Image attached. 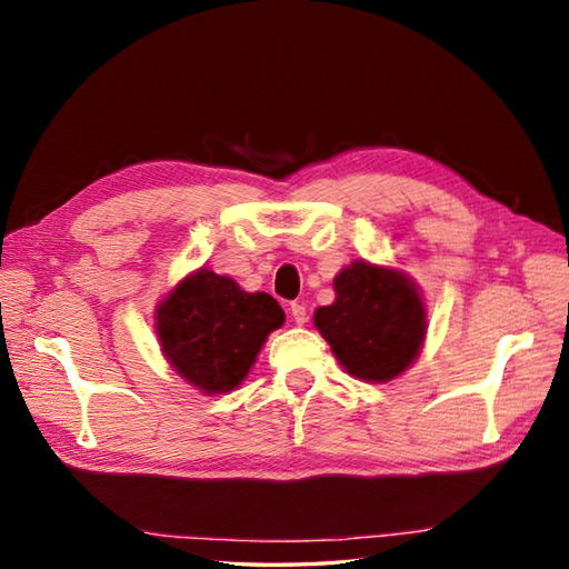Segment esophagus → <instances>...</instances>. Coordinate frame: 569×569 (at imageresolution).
Masks as SVG:
<instances>
[{"instance_id": "obj_1", "label": "esophagus", "mask_w": 569, "mask_h": 569, "mask_svg": "<svg viewBox=\"0 0 569 569\" xmlns=\"http://www.w3.org/2000/svg\"><path fill=\"white\" fill-rule=\"evenodd\" d=\"M288 312H291L293 322H298V325H306V322H308V310H306V306L291 303V308H288Z\"/></svg>"}]
</instances>
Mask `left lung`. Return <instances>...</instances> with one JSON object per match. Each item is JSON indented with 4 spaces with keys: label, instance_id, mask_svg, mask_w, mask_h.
Here are the masks:
<instances>
[{
    "label": "left lung",
    "instance_id": "1",
    "mask_svg": "<svg viewBox=\"0 0 569 569\" xmlns=\"http://www.w3.org/2000/svg\"><path fill=\"white\" fill-rule=\"evenodd\" d=\"M335 303L312 316L349 377L386 383L413 367L428 335L418 283L393 266L357 259L335 276Z\"/></svg>",
    "mask_w": 569,
    "mask_h": 569
}]
</instances>
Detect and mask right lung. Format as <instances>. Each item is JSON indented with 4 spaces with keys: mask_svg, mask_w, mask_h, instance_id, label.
Masks as SVG:
<instances>
[{
    "mask_svg": "<svg viewBox=\"0 0 569 569\" xmlns=\"http://www.w3.org/2000/svg\"><path fill=\"white\" fill-rule=\"evenodd\" d=\"M153 322L171 369L192 389L214 396L247 379L286 312L269 293H247L234 278L198 269L161 298Z\"/></svg>",
    "mask_w": 569,
    "mask_h": 569,
    "instance_id": "right-lung-1",
    "label": "right lung"
}]
</instances>
